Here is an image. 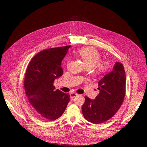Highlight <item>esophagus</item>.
<instances>
[{
    "label": "esophagus",
    "mask_w": 147,
    "mask_h": 147,
    "mask_svg": "<svg viewBox=\"0 0 147 147\" xmlns=\"http://www.w3.org/2000/svg\"><path fill=\"white\" fill-rule=\"evenodd\" d=\"M69 95H70L71 99H73L74 98H75L76 96H78V94H77L76 93H71L70 94H69Z\"/></svg>",
    "instance_id": "obj_1"
}]
</instances>
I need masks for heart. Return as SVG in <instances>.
I'll use <instances>...</instances> for the list:
<instances>
[{
	"mask_svg": "<svg viewBox=\"0 0 147 147\" xmlns=\"http://www.w3.org/2000/svg\"><path fill=\"white\" fill-rule=\"evenodd\" d=\"M78 53L86 67L92 68L95 65L96 71L98 73H102L105 70L106 65L104 63H100L101 56L95 48H82L78 51Z\"/></svg>",
	"mask_w": 147,
	"mask_h": 147,
	"instance_id": "b5f03b06",
	"label": "heart"
}]
</instances>
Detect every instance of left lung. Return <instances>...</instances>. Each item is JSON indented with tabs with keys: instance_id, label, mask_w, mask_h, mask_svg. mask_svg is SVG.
I'll return each instance as SVG.
<instances>
[{
	"instance_id": "8db88e82",
	"label": "left lung",
	"mask_w": 147,
	"mask_h": 147,
	"mask_svg": "<svg viewBox=\"0 0 147 147\" xmlns=\"http://www.w3.org/2000/svg\"><path fill=\"white\" fill-rule=\"evenodd\" d=\"M99 94L95 99L85 96L82 113L88 121L99 124L111 119L121 107L126 92V74L123 65L117 62L113 69L98 82Z\"/></svg>"
}]
</instances>
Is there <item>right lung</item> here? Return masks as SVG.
Instances as JSON below:
<instances>
[{
	"instance_id": "obj_1",
	"label": "right lung",
	"mask_w": 147,
	"mask_h": 147,
	"mask_svg": "<svg viewBox=\"0 0 147 147\" xmlns=\"http://www.w3.org/2000/svg\"><path fill=\"white\" fill-rule=\"evenodd\" d=\"M70 46L43 50L35 55L27 67L24 88L31 109L38 117L53 121L65 110L70 96L55 89V79L63 75V61Z\"/></svg>"
}]
</instances>
